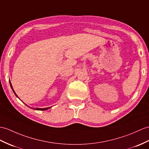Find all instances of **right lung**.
Returning <instances> with one entry per match:
<instances>
[{
    "label": "right lung",
    "instance_id": "right-lung-1",
    "mask_svg": "<svg viewBox=\"0 0 149 149\" xmlns=\"http://www.w3.org/2000/svg\"><path fill=\"white\" fill-rule=\"evenodd\" d=\"M9 83H10V87H11V88H12V90H13V92H14V93L15 94V95L18 98V99H19V97H18V96L16 95V92H14V89H13V86H12V84H11V83H10V81H9ZM25 105H26V104H24ZM26 106H28V107H29L28 105H26ZM50 107H46V108H35V107H30L31 109H34V110H37V111H46V110H47V109H50Z\"/></svg>",
    "mask_w": 149,
    "mask_h": 149
}]
</instances>
